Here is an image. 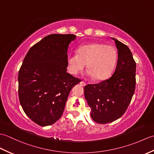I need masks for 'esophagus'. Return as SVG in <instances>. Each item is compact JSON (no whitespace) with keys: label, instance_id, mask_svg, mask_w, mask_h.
Returning a JSON list of instances; mask_svg holds the SVG:
<instances>
[{"label":"esophagus","instance_id":"esophagus-1","mask_svg":"<svg viewBox=\"0 0 154 154\" xmlns=\"http://www.w3.org/2000/svg\"><path fill=\"white\" fill-rule=\"evenodd\" d=\"M79 84L81 85V86H83V87H85L86 85V83H85V82H83V81H81V82L79 83Z\"/></svg>","mask_w":154,"mask_h":154}]
</instances>
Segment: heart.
Listing matches in <instances>:
<instances>
[{
  "instance_id": "b5f03b06",
  "label": "heart",
  "mask_w": 154,
  "mask_h": 154,
  "mask_svg": "<svg viewBox=\"0 0 154 154\" xmlns=\"http://www.w3.org/2000/svg\"><path fill=\"white\" fill-rule=\"evenodd\" d=\"M116 59L117 51L113 45L90 43L78 48L77 54L67 55V70L72 75H77L87 63L88 76L103 80L112 73Z\"/></svg>"
}]
</instances>
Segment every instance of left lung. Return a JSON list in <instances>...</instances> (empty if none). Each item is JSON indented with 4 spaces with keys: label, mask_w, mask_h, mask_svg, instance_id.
Instances as JSON below:
<instances>
[{
    "label": "left lung",
    "mask_w": 154,
    "mask_h": 154,
    "mask_svg": "<svg viewBox=\"0 0 154 154\" xmlns=\"http://www.w3.org/2000/svg\"><path fill=\"white\" fill-rule=\"evenodd\" d=\"M111 38L118 50L115 71L109 79L84 87L91 116L99 124L112 122L122 116L135 91L136 65L131 51L122 42Z\"/></svg>",
    "instance_id": "8db88e82"
}]
</instances>
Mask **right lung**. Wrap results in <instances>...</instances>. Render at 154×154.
<instances>
[{"label": "right lung", "instance_id": "add662e5", "mask_svg": "<svg viewBox=\"0 0 154 154\" xmlns=\"http://www.w3.org/2000/svg\"><path fill=\"white\" fill-rule=\"evenodd\" d=\"M73 34H50L33 45L18 73V95L26 114L42 126L62 116L71 90L80 80L67 73L69 45Z\"/></svg>", "mask_w": 154, "mask_h": 154}]
</instances>
